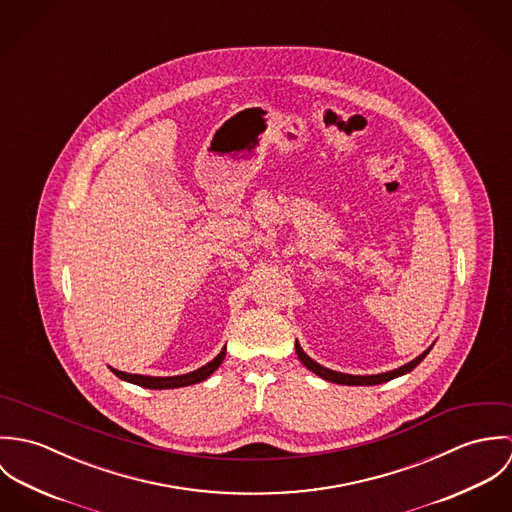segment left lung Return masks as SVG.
<instances>
[{
  "mask_svg": "<svg viewBox=\"0 0 512 512\" xmlns=\"http://www.w3.org/2000/svg\"><path fill=\"white\" fill-rule=\"evenodd\" d=\"M432 347H434V345H432ZM432 347L426 349V351H424L420 357H416L414 361H410V363H406V365L398 366V368H394V370H388V372H380V374H347V372H337V370H331V368H327V366L315 363L307 353H303L301 345L295 341V353H297L299 361L303 363V366H305L307 370H311L313 374H317L319 378H323V380H327V382L345 384V386H374V384H382V382H388V380H392V378L404 376V374L412 372L416 366L420 365V363L426 359V355L432 351Z\"/></svg>",
  "mask_w": 512,
  "mask_h": 512,
  "instance_id": "obj_1",
  "label": "left lung"
}]
</instances>
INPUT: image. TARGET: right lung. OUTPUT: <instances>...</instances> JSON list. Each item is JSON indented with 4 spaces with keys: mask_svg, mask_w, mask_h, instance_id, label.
<instances>
[{
    "mask_svg": "<svg viewBox=\"0 0 512 512\" xmlns=\"http://www.w3.org/2000/svg\"><path fill=\"white\" fill-rule=\"evenodd\" d=\"M224 355H226V347H222V351H220L219 355H217L211 363H207V365L201 366V368H197V370H193V372L177 374V376L130 374V372H122V370L112 368V366H110V370H112L118 378H122V380H126V382H132V384H138V386H142V388H149V390H167V388H181V386H191V384H197V382L207 380V378L219 368L220 363L224 361Z\"/></svg>",
    "mask_w": 512,
    "mask_h": 512,
    "instance_id": "right-lung-1",
    "label": "right lung"
}]
</instances>
